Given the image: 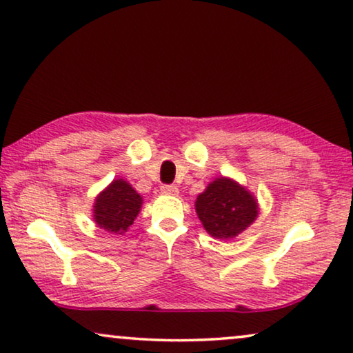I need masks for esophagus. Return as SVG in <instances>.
I'll use <instances>...</instances> for the list:
<instances>
[{
  "label": "esophagus",
  "instance_id": "34e87169",
  "mask_svg": "<svg viewBox=\"0 0 353 353\" xmlns=\"http://www.w3.org/2000/svg\"><path fill=\"white\" fill-rule=\"evenodd\" d=\"M161 193H165V195H177L179 190L176 185H170V183H166V185H161Z\"/></svg>",
  "mask_w": 353,
  "mask_h": 353
}]
</instances>
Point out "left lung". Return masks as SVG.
Listing matches in <instances>:
<instances>
[{
	"label": "left lung",
	"instance_id": "obj_1",
	"mask_svg": "<svg viewBox=\"0 0 353 353\" xmlns=\"http://www.w3.org/2000/svg\"><path fill=\"white\" fill-rule=\"evenodd\" d=\"M195 211L211 236L230 240L257 219L259 203L254 193L235 179L221 176L196 196Z\"/></svg>",
	"mask_w": 353,
	"mask_h": 353
}]
</instances>
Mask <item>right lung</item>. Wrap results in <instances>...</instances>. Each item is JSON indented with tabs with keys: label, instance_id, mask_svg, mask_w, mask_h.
I'll use <instances>...</instances> for the list:
<instances>
[{
	"label": "right lung",
	"instance_id": "add662e5",
	"mask_svg": "<svg viewBox=\"0 0 353 353\" xmlns=\"http://www.w3.org/2000/svg\"><path fill=\"white\" fill-rule=\"evenodd\" d=\"M143 198L125 179H115L99 193L92 205V219L105 232L123 235L141 212Z\"/></svg>",
	"mask_w": 353,
	"mask_h": 353
}]
</instances>
